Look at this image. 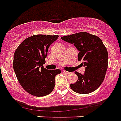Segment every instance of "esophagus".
Wrapping results in <instances>:
<instances>
[{
    "instance_id": "34e87169",
    "label": "esophagus",
    "mask_w": 121,
    "mask_h": 121,
    "mask_svg": "<svg viewBox=\"0 0 121 121\" xmlns=\"http://www.w3.org/2000/svg\"><path fill=\"white\" fill-rule=\"evenodd\" d=\"M63 72H64V73H65V74H70V72H67V71H65V70H64Z\"/></svg>"
}]
</instances>
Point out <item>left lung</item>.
Here are the masks:
<instances>
[{"label":"left lung","mask_w":121,"mask_h":121,"mask_svg":"<svg viewBox=\"0 0 121 121\" xmlns=\"http://www.w3.org/2000/svg\"><path fill=\"white\" fill-rule=\"evenodd\" d=\"M61 39L74 44L79 51L78 60L85 67V72H76L78 79L71 84L72 91L79 94H89L94 91L104 81L108 65V53L99 37L86 32L62 37Z\"/></svg>","instance_id":"left-lung-1"}]
</instances>
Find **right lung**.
I'll return each instance as SVG.
<instances>
[{
    "label": "right lung",
    "mask_w": 121,
    "mask_h": 121,
    "mask_svg": "<svg viewBox=\"0 0 121 121\" xmlns=\"http://www.w3.org/2000/svg\"><path fill=\"white\" fill-rule=\"evenodd\" d=\"M58 35H34L26 39L13 55V67L17 80L28 93L37 97L45 96L52 91L55 77L59 69L48 70L43 67L50 45Z\"/></svg>",
    "instance_id": "obj_1"
}]
</instances>
